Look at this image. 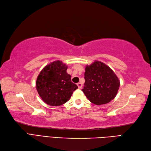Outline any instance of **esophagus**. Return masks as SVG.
I'll list each match as a JSON object with an SVG mask.
<instances>
[{"label":"esophagus","instance_id":"34e87169","mask_svg":"<svg viewBox=\"0 0 151 151\" xmlns=\"http://www.w3.org/2000/svg\"><path fill=\"white\" fill-rule=\"evenodd\" d=\"M77 85L78 87H79V89H81L82 87V83H81V82H78L77 84Z\"/></svg>","mask_w":151,"mask_h":151}]
</instances>
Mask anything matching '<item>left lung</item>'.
I'll return each instance as SVG.
<instances>
[{"instance_id":"1","label":"left lung","mask_w":151,"mask_h":151,"mask_svg":"<svg viewBox=\"0 0 151 151\" xmlns=\"http://www.w3.org/2000/svg\"><path fill=\"white\" fill-rule=\"evenodd\" d=\"M85 70V83L82 91L90 102L102 105L115 98L120 81L110 67L96 60L90 65H87Z\"/></svg>"}]
</instances>
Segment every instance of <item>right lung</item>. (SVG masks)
<instances>
[{
    "mask_svg": "<svg viewBox=\"0 0 151 151\" xmlns=\"http://www.w3.org/2000/svg\"><path fill=\"white\" fill-rule=\"evenodd\" d=\"M67 66L60 60H55L45 66L40 71L36 89L47 104L59 106L68 101L78 87L71 81L67 73Z\"/></svg>",
    "mask_w": 151,
    "mask_h": 151,
    "instance_id": "add662e5",
    "label": "right lung"
}]
</instances>
